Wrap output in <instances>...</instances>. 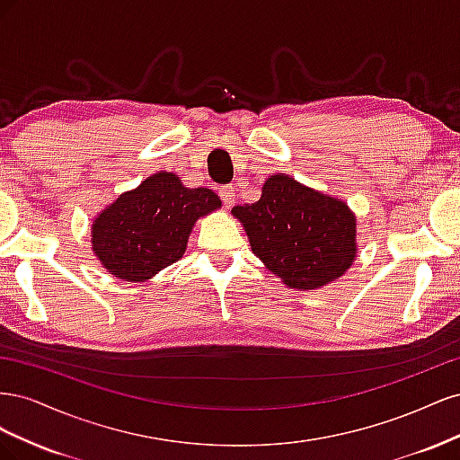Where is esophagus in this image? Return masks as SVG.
Listing matches in <instances>:
<instances>
[{"instance_id":"esophagus-1","label":"esophagus","mask_w":460,"mask_h":460,"mask_svg":"<svg viewBox=\"0 0 460 460\" xmlns=\"http://www.w3.org/2000/svg\"><path fill=\"white\" fill-rule=\"evenodd\" d=\"M218 196L222 199V203H225L226 208H230L235 201V193H234V188L232 186H220L218 188Z\"/></svg>"}]
</instances>
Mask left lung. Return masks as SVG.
Here are the masks:
<instances>
[{
  "instance_id": "obj_1",
  "label": "left lung",
  "mask_w": 460,
  "mask_h": 460,
  "mask_svg": "<svg viewBox=\"0 0 460 460\" xmlns=\"http://www.w3.org/2000/svg\"><path fill=\"white\" fill-rule=\"evenodd\" d=\"M252 252L282 282L316 289L338 280L357 257V218L347 203L288 174L264 180L261 199L235 205Z\"/></svg>"
}]
</instances>
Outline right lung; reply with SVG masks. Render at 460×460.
Wrapping results in <instances>:
<instances>
[{
    "label": "right lung",
    "instance_id": "obj_1",
    "mask_svg": "<svg viewBox=\"0 0 460 460\" xmlns=\"http://www.w3.org/2000/svg\"><path fill=\"white\" fill-rule=\"evenodd\" d=\"M220 199L208 188H186L172 172H157L124 191L92 225V252L124 282H144L184 255L199 217Z\"/></svg>",
    "mask_w": 460,
    "mask_h": 460
}]
</instances>
